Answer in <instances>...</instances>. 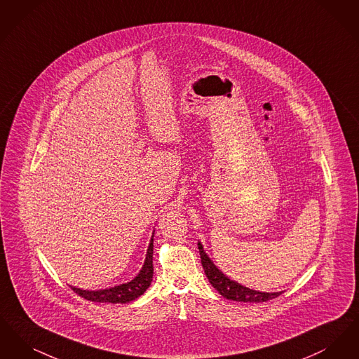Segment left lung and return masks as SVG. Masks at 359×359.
Instances as JSON below:
<instances>
[{
  "label": "left lung",
  "instance_id": "8db88e82",
  "mask_svg": "<svg viewBox=\"0 0 359 359\" xmlns=\"http://www.w3.org/2000/svg\"><path fill=\"white\" fill-rule=\"evenodd\" d=\"M199 252H201V261L202 266L205 269V276L210 281V284L218 290L223 297L229 300H236V302H243V303H262L276 299L281 294V292H258V290H249L238 283L227 278L224 274L211 262V259L207 257L203 250V246L198 243Z\"/></svg>",
  "mask_w": 359,
  "mask_h": 359
}]
</instances>
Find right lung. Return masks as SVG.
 <instances>
[{
    "instance_id": "right-lung-1",
    "label": "right lung",
    "mask_w": 359,
    "mask_h": 359,
    "mask_svg": "<svg viewBox=\"0 0 359 359\" xmlns=\"http://www.w3.org/2000/svg\"><path fill=\"white\" fill-rule=\"evenodd\" d=\"M154 277V239H151L147 258L142 269L136 278L130 283L121 284L114 288L101 290H83L79 288H71L75 293L82 296L86 300L95 303H129L136 300L145 290L149 288Z\"/></svg>"
}]
</instances>
